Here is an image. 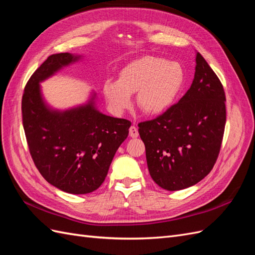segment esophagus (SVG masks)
Masks as SVG:
<instances>
[{
    "mask_svg": "<svg viewBox=\"0 0 255 255\" xmlns=\"http://www.w3.org/2000/svg\"><path fill=\"white\" fill-rule=\"evenodd\" d=\"M138 135H139V133H138L137 128L134 126L130 127L129 128V136L132 138H136V137H138Z\"/></svg>",
    "mask_w": 255,
    "mask_h": 255,
    "instance_id": "34e87169",
    "label": "esophagus"
}]
</instances>
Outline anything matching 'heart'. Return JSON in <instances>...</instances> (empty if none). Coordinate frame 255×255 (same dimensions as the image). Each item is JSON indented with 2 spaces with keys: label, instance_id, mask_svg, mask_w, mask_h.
<instances>
[{
  "label": "heart",
  "instance_id": "1",
  "mask_svg": "<svg viewBox=\"0 0 255 255\" xmlns=\"http://www.w3.org/2000/svg\"><path fill=\"white\" fill-rule=\"evenodd\" d=\"M185 83L181 64L155 56H143L130 61L121 69L118 81L107 80L103 95L116 114L132 105L136 94L139 109L148 115H159L173 105Z\"/></svg>",
  "mask_w": 255,
  "mask_h": 255
}]
</instances>
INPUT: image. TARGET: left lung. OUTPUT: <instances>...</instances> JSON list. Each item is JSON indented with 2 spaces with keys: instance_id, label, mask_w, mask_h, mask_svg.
Masks as SVG:
<instances>
[{
  "instance_id": "left-lung-1",
  "label": "left lung",
  "mask_w": 255,
  "mask_h": 255,
  "mask_svg": "<svg viewBox=\"0 0 255 255\" xmlns=\"http://www.w3.org/2000/svg\"><path fill=\"white\" fill-rule=\"evenodd\" d=\"M225 102L217 75L196 52L195 78L186 94L156 119L138 125L149 172L158 186L185 189L211 172L225 132Z\"/></svg>"
}]
</instances>
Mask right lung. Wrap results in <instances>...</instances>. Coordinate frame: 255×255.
<instances>
[{
	"label": "right lung",
	"mask_w": 255,
	"mask_h": 255,
	"mask_svg": "<svg viewBox=\"0 0 255 255\" xmlns=\"http://www.w3.org/2000/svg\"><path fill=\"white\" fill-rule=\"evenodd\" d=\"M84 56L53 54L27 82L22 98V119L30 155L41 175L68 194L85 195L101 186L130 122L102 114L97 94L66 110L52 107L40 83Z\"/></svg>",
	"instance_id": "right-lung-1"
}]
</instances>
